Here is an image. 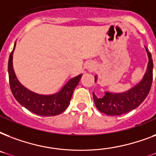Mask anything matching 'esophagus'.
I'll list each match as a JSON object with an SVG mask.
<instances>
[{
    "mask_svg": "<svg viewBox=\"0 0 156 156\" xmlns=\"http://www.w3.org/2000/svg\"><path fill=\"white\" fill-rule=\"evenodd\" d=\"M86 68L89 72H93L95 69V64L91 61H89L86 64Z\"/></svg>",
    "mask_w": 156,
    "mask_h": 156,
    "instance_id": "esophagus-1",
    "label": "esophagus"
}]
</instances>
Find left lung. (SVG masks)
<instances>
[{"instance_id":"obj_1","label":"left lung","mask_w":156,"mask_h":156,"mask_svg":"<svg viewBox=\"0 0 156 156\" xmlns=\"http://www.w3.org/2000/svg\"><path fill=\"white\" fill-rule=\"evenodd\" d=\"M148 64L143 78L136 85L123 92H112L105 90L102 97H97L93 92V98L97 109L103 113L109 116H119L127 113L136 108L144 101L151 90L153 77V61L151 52L147 47ZM98 75H95L96 83Z\"/></svg>"}]
</instances>
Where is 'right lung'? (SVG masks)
I'll return each mask as SVG.
<instances>
[{
	"mask_svg": "<svg viewBox=\"0 0 156 156\" xmlns=\"http://www.w3.org/2000/svg\"><path fill=\"white\" fill-rule=\"evenodd\" d=\"M16 42L8 63L9 85L13 96L19 104L33 113L44 116H56L63 112L70 102L73 90L79 83L82 73L69 78L61 90L51 95L34 92L22 84L17 78L13 66V55Z\"/></svg>",
	"mask_w": 156,
	"mask_h": 156,
	"instance_id": "obj_1",
	"label": "right lung"
}]
</instances>
